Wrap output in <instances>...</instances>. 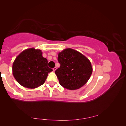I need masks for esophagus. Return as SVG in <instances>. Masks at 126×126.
Listing matches in <instances>:
<instances>
[{
  "label": "esophagus",
  "instance_id": "esophagus-1",
  "mask_svg": "<svg viewBox=\"0 0 126 126\" xmlns=\"http://www.w3.org/2000/svg\"><path fill=\"white\" fill-rule=\"evenodd\" d=\"M56 69H57V68H56V67H54V68L53 69V71H54V72H55V71H56Z\"/></svg>",
  "mask_w": 126,
  "mask_h": 126
}]
</instances>
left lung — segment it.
<instances>
[{"label": "left lung", "instance_id": "left-lung-1", "mask_svg": "<svg viewBox=\"0 0 126 126\" xmlns=\"http://www.w3.org/2000/svg\"><path fill=\"white\" fill-rule=\"evenodd\" d=\"M60 67L55 71L62 86L76 90L87 83L92 73L90 61L82 53L71 48L64 49L58 54Z\"/></svg>", "mask_w": 126, "mask_h": 126}]
</instances>
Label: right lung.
I'll return each instance as SVG.
<instances>
[{"label":"right lung","mask_w":126,"mask_h":126,"mask_svg":"<svg viewBox=\"0 0 126 126\" xmlns=\"http://www.w3.org/2000/svg\"><path fill=\"white\" fill-rule=\"evenodd\" d=\"M53 71L41 50L28 48L16 57L12 65L14 78L25 88L34 89L43 84L48 73Z\"/></svg>","instance_id":"right-lung-1"}]
</instances>
